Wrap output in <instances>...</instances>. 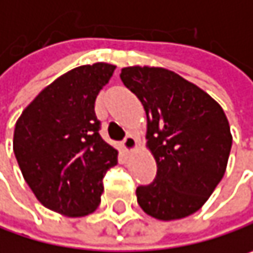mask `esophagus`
I'll return each instance as SVG.
<instances>
[{"instance_id":"esophagus-1","label":"esophagus","mask_w":253,"mask_h":253,"mask_svg":"<svg viewBox=\"0 0 253 253\" xmlns=\"http://www.w3.org/2000/svg\"><path fill=\"white\" fill-rule=\"evenodd\" d=\"M136 145H137V143H136V139H134L131 134H127L126 137H125V140H123V148H125L127 152H128V151L134 149V148H136Z\"/></svg>"}]
</instances>
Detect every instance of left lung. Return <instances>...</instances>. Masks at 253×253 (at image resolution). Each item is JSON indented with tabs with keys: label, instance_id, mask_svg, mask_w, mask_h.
I'll list each match as a JSON object with an SVG mask.
<instances>
[{
	"label": "left lung",
	"instance_id": "left-lung-1",
	"mask_svg": "<svg viewBox=\"0 0 253 253\" xmlns=\"http://www.w3.org/2000/svg\"><path fill=\"white\" fill-rule=\"evenodd\" d=\"M122 82L142 102L152 183L136 189L139 207L158 220L196 212L226 173L231 134L223 108L196 84L160 67H126Z\"/></svg>",
	"mask_w": 253,
	"mask_h": 253
}]
</instances>
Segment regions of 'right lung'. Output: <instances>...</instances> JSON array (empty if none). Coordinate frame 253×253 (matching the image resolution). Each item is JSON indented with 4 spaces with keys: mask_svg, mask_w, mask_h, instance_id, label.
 <instances>
[{
    "mask_svg": "<svg viewBox=\"0 0 253 253\" xmlns=\"http://www.w3.org/2000/svg\"><path fill=\"white\" fill-rule=\"evenodd\" d=\"M114 66H80L46 86L14 128V155L38 201L67 217L93 212L119 152L99 134L95 99Z\"/></svg>",
    "mask_w": 253,
    "mask_h": 253,
    "instance_id": "add662e5",
    "label": "right lung"
}]
</instances>
